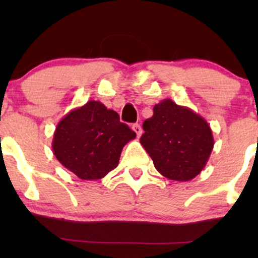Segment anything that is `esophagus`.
Segmentation results:
<instances>
[{
  "instance_id": "1",
  "label": "esophagus",
  "mask_w": 258,
  "mask_h": 258,
  "mask_svg": "<svg viewBox=\"0 0 258 258\" xmlns=\"http://www.w3.org/2000/svg\"><path fill=\"white\" fill-rule=\"evenodd\" d=\"M132 130L136 132L137 137H141V135H142V127H141V125H138V123H135V125L132 126Z\"/></svg>"
}]
</instances>
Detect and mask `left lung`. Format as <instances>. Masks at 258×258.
I'll list each match as a JSON object with an SVG mask.
<instances>
[{
	"mask_svg": "<svg viewBox=\"0 0 258 258\" xmlns=\"http://www.w3.org/2000/svg\"><path fill=\"white\" fill-rule=\"evenodd\" d=\"M143 123L141 144L154 166L168 179L186 182L197 177L214 149V136L206 120L191 109L164 99Z\"/></svg>",
	"mask_w": 258,
	"mask_h": 258,
	"instance_id": "obj_1",
	"label": "left lung"
}]
</instances>
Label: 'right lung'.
<instances>
[{
	"label": "right lung",
	"instance_id": "add662e5",
	"mask_svg": "<svg viewBox=\"0 0 258 258\" xmlns=\"http://www.w3.org/2000/svg\"><path fill=\"white\" fill-rule=\"evenodd\" d=\"M136 138L119 114L98 100L68 112L53 135V154L79 178L96 180L119 165L122 148Z\"/></svg>",
	"mask_w": 258,
	"mask_h": 258
}]
</instances>
